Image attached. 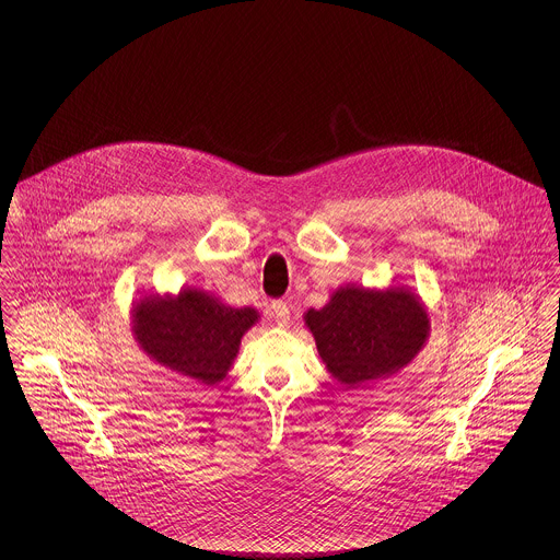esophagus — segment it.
Segmentation results:
<instances>
[{
    "label": "esophagus",
    "mask_w": 560,
    "mask_h": 560,
    "mask_svg": "<svg viewBox=\"0 0 560 560\" xmlns=\"http://www.w3.org/2000/svg\"><path fill=\"white\" fill-rule=\"evenodd\" d=\"M271 315H273V319L278 325H289V320H291V308H289V304L287 302H282V300H276L273 304H271Z\"/></svg>",
    "instance_id": "1"
}]
</instances>
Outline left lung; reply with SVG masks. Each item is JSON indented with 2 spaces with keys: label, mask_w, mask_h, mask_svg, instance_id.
Masks as SVG:
<instances>
[{
  "label": "left lung",
  "mask_w": 560,
  "mask_h": 560,
  "mask_svg": "<svg viewBox=\"0 0 560 560\" xmlns=\"http://www.w3.org/2000/svg\"><path fill=\"white\" fill-rule=\"evenodd\" d=\"M327 371L347 388L388 377L422 349L429 319L407 291L340 289L320 311L306 313Z\"/></svg>",
  "instance_id": "8db88e82"
}]
</instances>
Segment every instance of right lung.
I'll use <instances>...</instances> for the list:
<instances>
[{
  "mask_svg": "<svg viewBox=\"0 0 560 560\" xmlns=\"http://www.w3.org/2000/svg\"><path fill=\"white\" fill-rule=\"evenodd\" d=\"M256 319L254 308H231L187 289L176 298L142 300L133 311V331L153 360L211 386L226 377L241 336Z\"/></svg>",
  "mask_w": 560,
  "mask_h": 560,
  "instance_id": "add662e5",
  "label": "right lung"
}]
</instances>
